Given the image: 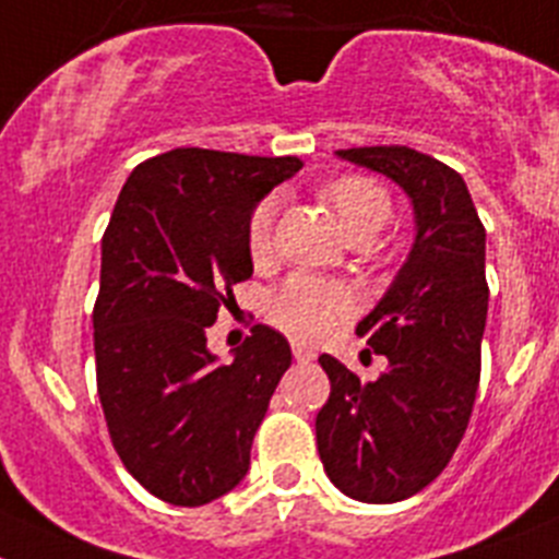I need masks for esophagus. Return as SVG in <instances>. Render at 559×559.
<instances>
[{
  "label": "esophagus",
  "mask_w": 559,
  "mask_h": 559,
  "mask_svg": "<svg viewBox=\"0 0 559 559\" xmlns=\"http://www.w3.org/2000/svg\"><path fill=\"white\" fill-rule=\"evenodd\" d=\"M292 353H295V361H300V364L314 361V358H317L314 347H309V344H304V342L292 344Z\"/></svg>",
  "instance_id": "esophagus-1"
}]
</instances>
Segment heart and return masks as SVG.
I'll use <instances>...</instances> for the list:
<instances>
[{"label":"heart","mask_w":559,"mask_h":559,"mask_svg":"<svg viewBox=\"0 0 559 559\" xmlns=\"http://www.w3.org/2000/svg\"><path fill=\"white\" fill-rule=\"evenodd\" d=\"M325 201L331 203L333 217L344 237L358 228H372L374 234L389 223L391 201L383 187L364 176H344L325 187ZM278 212V198H267L255 206L248 223V250L255 262H262L273 245V221ZM270 320L295 338L325 336L328 331L353 314V295L336 281L314 278V275H292L270 300Z\"/></svg>","instance_id":"b5f03b06"}]
</instances>
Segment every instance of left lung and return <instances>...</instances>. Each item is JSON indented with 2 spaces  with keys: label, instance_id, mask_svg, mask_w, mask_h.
Returning <instances> with one entry per match:
<instances>
[{
  "label": "left lung",
  "instance_id": "1",
  "mask_svg": "<svg viewBox=\"0 0 559 559\" xmlns=\"http://www.w3.org/2000/svg\"><path fill=\"white\" fill-rule=\"evenodd\" d=\"M391 179L414 209L403 267L356 333L389 367L378 380L320 356L331 397L317 414V450L344 497L391 504L419 493L461 444L479 383L488 317L485 228L461 174L405 145L336 151Z\"/></svg>",
  "mask_w": 559,
  "mask_h": 559
}]
</instances>
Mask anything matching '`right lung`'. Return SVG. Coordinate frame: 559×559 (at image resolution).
Wrapping results in <instances>:
<instances>
[{
  "label": "right lung",
  "mask_w": 559,
  "mask_h": 559,
  "mask_svg": "<svg viewBox=\"0 0 559 559\" xmlns=\"http://www.w3.org/2000/svg\"><path fill=\"white\" fill-rule=\"evenodd\" d=\"M295 156L176 148L132 170L102 239L93 309L98 400L115 452L145 491L201 508L237 488L289 342L267 325L221 361L209 328L253 275L255 206Z\"/></svg>",
  "instance_id": "add662e5"
}]
</instances>
